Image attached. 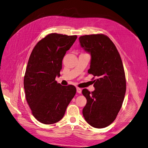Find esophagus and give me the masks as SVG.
<instances>
[{"label": "esophagus", "instance_id": "1", "mask_svg": "<svg viewBox=\"0 0 148 148\" xmlns=\"http://www.w3.org/2000/svg\"><path fill=\"white\" fill-rule=\"evenodd\" d=\"M77 92L79 94H81L82 92V89L81 88H77Z\"/></svg>", "mask_w": 148, "mask_h": 148}]
</instances>
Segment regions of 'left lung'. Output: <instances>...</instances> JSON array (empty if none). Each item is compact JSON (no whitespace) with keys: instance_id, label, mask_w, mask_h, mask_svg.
<instances>
[{"instance_id":"1","label":"left lung","mask_w":148,"mask_h":148,"mask_svg":"<svg viewBox=\"0 0 148 148\" xmlns=\"http://www.w3.org/2000/svg\"><path fill=\"white\" fill-rule=\"evenodd\" d=\"M79 39L81 46L91 56L88 73L97 77L94 81V91L86 89L82 91L87 99L83 116L91 126L104 128L115 120L124 101L126 81L123 62L107 36L85 35Z\"/></svg>"}]
</instances>
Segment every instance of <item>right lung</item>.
I'll return each mask as SVG.
<instances>
[{"instance_id": "add662e5", "label": "right lung", "mask_w": 148, "mask_h": 148, "mask_svg": "<svg viewBox=\"0 0 148 148\" xmlns=\"http://www.w3.org/2000/svg\"><path fill=\"white\" fill-rule=\"evenodd\" d=\"M77 36L49 34L37 42L29 59L24 79L25 98L35 118L45 124L62 119L76 88L55 80L62 61Z\"/></svg>"}]
</instances>
